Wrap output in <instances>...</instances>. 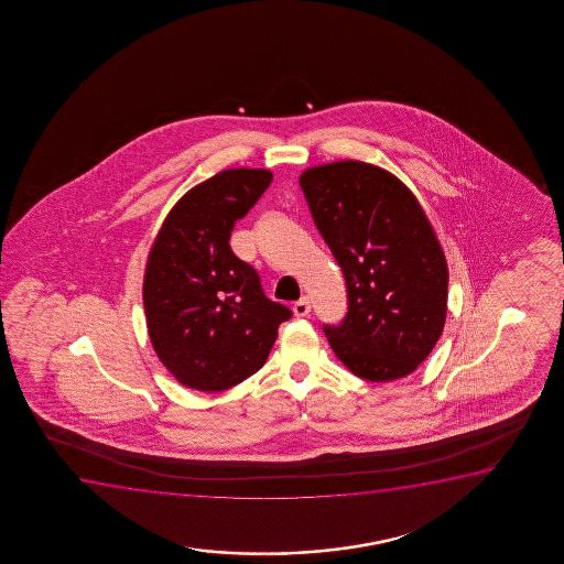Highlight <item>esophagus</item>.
<instances>
[{
  "label": "esophagus",
  "mask_w": 564,
  "mask_h": 564,
  "mask_svg": "<svg viewBox=\"0 0 564 564\" xmlns=\"http://www.w3.org/2000/svg\"><path fill=\"white\" fill-rule=\"evenodd\" d=\"M312 304H310L308 296H302L301 301L294 302L293 312L296 317L308 316Z\"/></svg>",
  "instance_id": "esophagus-1"
}]
</instances>
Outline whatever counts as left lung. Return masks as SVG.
Wrapping results in <instances>:
<instances>
[{"instance_id": "left-lung-1", "label": "left lung", "mask_w": 564, "mask_h": 564, "mask_svg": "<svg viewBox=\"0 0 564 564\" xmlns=\"http://www.w3.org/2000/svg\"><path fill=\"white\" fill-rule=\"evenodd\" d=\"M301 186L347 285V314L324 325L335 355L376 383L409 376L447 316V262L432 225L414 194L370 163L312 167Z\"/></svg>"}]
</instances>
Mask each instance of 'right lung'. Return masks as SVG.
<instances>
[{
    "mask_svg": "<svg viewBox=\"0 0 564 564\" xmlns=\"http://www.w3.org/2000/svg\"><path fill=\"white\" fill-rule=\"evenodd\" d=\"M265 170H227L186 193L155 239L144 310L155 355L183 386L225 391L260 370L293 312L263 293L231 231L270 186Z\"/></svg>",
    "mask_w": 564,
    "mask_h": 564,
    "instance_id": "right-lung-1",
    "label": "right lung"
}]
</instances>
